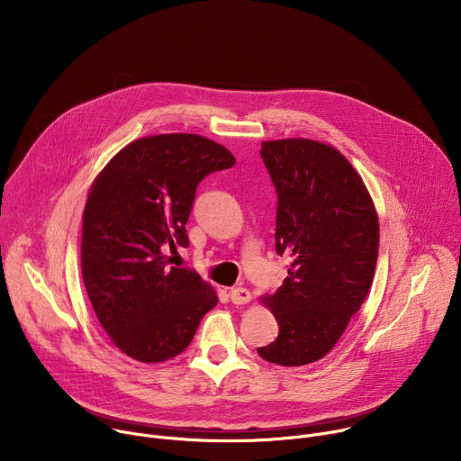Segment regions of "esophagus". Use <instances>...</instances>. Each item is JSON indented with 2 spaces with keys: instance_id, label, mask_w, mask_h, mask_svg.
Listing matches in <instances>:
<instances>
[{
  "instance_id": "obj_1",
  "label": "esophagus",
  "mask_w": 461,
  "mask_h": 461,
  "mask_svg": "<svg viewBox=\"0 0 461 461\" xmlns=\"http://www.w3.org/2000/svg\"><path fill=\"white\" fill-rule=\"evenodd\" d=\"M230 299H231L233 304H246V303H249L251 294H249V290H246V288H233V290L230 292Z\"/></svg>"
}]
</instances>
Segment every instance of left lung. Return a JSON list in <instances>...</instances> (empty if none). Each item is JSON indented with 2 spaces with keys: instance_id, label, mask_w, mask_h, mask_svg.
I'll return each mask as SVG.
<instances>
[{
  "instance_id": "obj_1",
  "label": "left lung",
  "mask_w": 461,
  "mask_h": 461,
  "mask_svg": "<svg viewBox=\"0 0 461 461\" xmlns=\"http://www.w3.org/2000/svg\"><path fill=\"white\" fill-rule=\"evenodd\" d=\"M277 191L276 251L292 262L262 299L279 322L258 356L283 366L324 357L361 308L377 262L379 221L363 178L332 146L308 139L260 144Z\"/></svg>"
}]
</instances>
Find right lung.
<instances>
[{
	"label": "right lung",
	"mask_w": 461,
	"mask_h": 461,
	"mask_svg": "<svg viewBox=\"0 0 461 461\" xmlns=\"http://www.w3.org/2000/svg\"><path fill=\"white\" fill-rule=\"evenodd\" d=\"M235 157L187 133L139 139L118 151L91 185L82 228V277L111 341L129 357L160 363L184 352L215 290L169 267V248H187L196 185Z\"/></svg>",
	"instance_id": "obj_1"
}]
</instances>
